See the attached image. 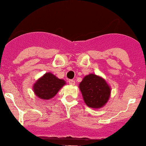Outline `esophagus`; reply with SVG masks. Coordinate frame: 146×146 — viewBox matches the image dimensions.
<instances>
[{"instance_id": "34e87169", "label": "esophagus", "mask_w": 146, "mask_h": 146, "mask_svg": "<svg viewBox=\"0 0 146 146\" xmlns=\"http://www.w3.org/2000/svg\"><path fill=\"white\" fill-rule=\"evenodd\" d=\"M68 82L70 85H74L75 84V81L73 80V79H70V80H68Z\"/></svg>"}]
</instances>
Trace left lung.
<instances>
[{
    "mask_svg": "<svg viewBox=\"0 0 146 146\" xmlns=\"http://www.w3.org/2000/svg\"><path fill=\"white\" fill-rule=\"evenodd\" d=\"M84 101L94 109L103 107L109 100L111 89L106 81L94 74L86 75L79 84Z\"/></svg>",
    "mask_w": 146,
    "mask_h": 146,
    "instance_id": "8db88e82",
    "label": "left lung"
}]
</instances>
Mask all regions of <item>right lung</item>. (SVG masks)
Instances as JSON below:
<instances>
[{"instance_id": "right-lung-1", "label": "right lung", "mask_w": 146, "mask_h": 146, "mask_svg": "<svg viewBox=\"0 0 146 146\" xmlns=\"http://www.w3.org/2000/svg\"><path fill=\"white\" fill-rule=\"evenodd\" d=\"M65 84L63 79H58L52 73H46L34 85V92L42 99H50L55 96L60 88Z\"/></svg>"}]
</instances>
